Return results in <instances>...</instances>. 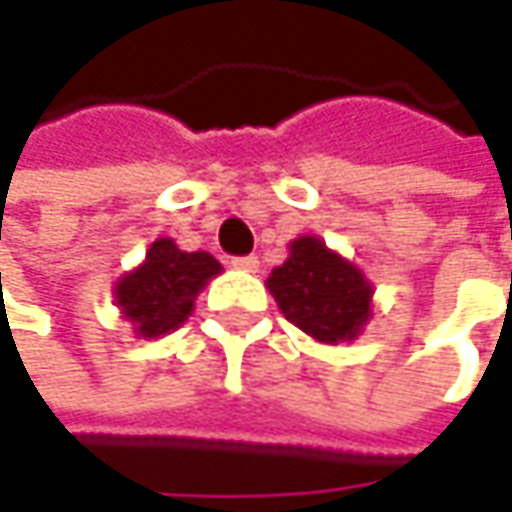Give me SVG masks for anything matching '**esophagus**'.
Wrapping results in <instances>:
<instances>
[{
    "label": "esophagus",
    "instance_id": "esophagus-1",
    "mask_svg": "<svg viewBox=\"0 0 512 512\" xmlns=\"http://www.w3.org/2000/svg\"><path fill=\"white\" fill-rule=\"evenodd\" d=\"M231 266H234V269H240V272H255V269H257V257L255 255L234 257V260H231Z\"/></svg>",
    "mask_w": 512,
    "mask_h": 512
}]
</instances>
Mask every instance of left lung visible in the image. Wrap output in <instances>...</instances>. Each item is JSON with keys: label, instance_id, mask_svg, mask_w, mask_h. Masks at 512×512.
I'll use <instances>...</instances> for the list:
<instances>
[{"label": "left lung", "instance_id": "obj_1", "mask_svg": "<svg viewBox=\"0 0 512 512\" xmlns=\"http://www.w3.org/2000/svg\"><path fill=\"white\" fill-rule=\"evenodd\" d=\"M281 314L320 344L356 341L373 317V284L347 257L317 237L290 243V255L266 278Z\"/></svg>", "mask_w": 512, "mask_h": 512}]
</instances>
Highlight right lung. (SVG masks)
I'll list each match as a JSON object with an SVG mask.
<instances>
[{
	"label": "right lung",
	"mask_w": 512,
	"mask_h": 512,
	"mask_svg": "<svg viewBox=\"0 0 512 512\" xmlns=\"http://www.w3.org/2000/svg\"><path fill=\"white\" fill-rule=\"evenodd\" d=\"M222 272V263L207 252H183L174 240L151 243L145 263L115 284V305L133 323L139 338L174 332L192 314L195 296Z\"/></svg>",
	"instance_id": "add662e5"
}]
</instances>
